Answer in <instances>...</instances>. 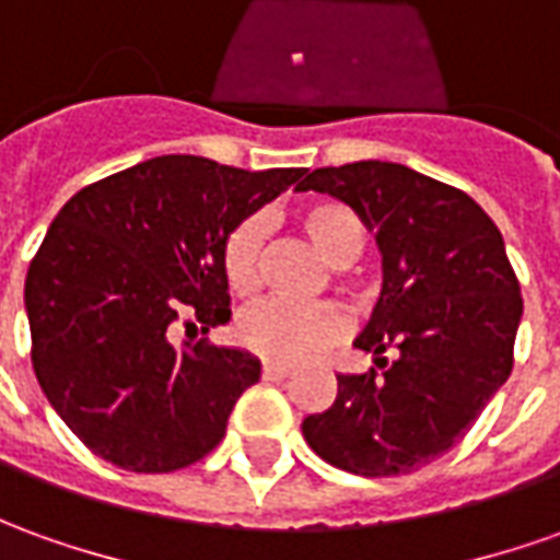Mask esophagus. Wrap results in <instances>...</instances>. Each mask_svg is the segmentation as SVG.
Masks as SVG:
<instances>
[{
	"mask_svg": "<svg viewBox=\"0 0 560 560\" xmlns=\"http://www.w3.org/2000/svg\"><path fill=\"white\" fill-rule=\"evenodd\" d=\"M260 373H264V378H267V382H281V378H288V375H291V366H284V363H264V370H260Z\"/></svg>",
	"mask_w": 560,
	"mask_h": 560,
	"instance_id": "obj_1",
	"label": "esophagus"
}]
</instances>
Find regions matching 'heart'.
<instances>
[{
    "mask_svg": "<svg viewBox=\"0 0 560 560\" xmlns=\"http://www.w3.org/2000/svg\"><path fill=\"white\" fill-rule=\"evenodd\" d=\"M296 224L330 267H351L366 245L361 214L336 199H315L300 206ZM264 245L267 221L260 214H248L230 226L221 242V272L230 291L248 296L260 288ZM346 327V315L336 306H291L269 300L242 312L236 320V339L242 348L267 361L296 363L318 354L320 348L334 346L336 339H342Z\"/></svg>",
    "mask_w": 560,
    "mask_h": 560,
    "instance_id": "b5f03b06",
    "label": "heart"
}]
</instances>
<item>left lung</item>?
<instances>
[{
    "instance_id": "left-lung-1",
    "label": "left lung",
    "mask_w": 560,
    "mask_h": 560,
    "mask_svg": "<svg viewBox=\"0 0 560 560\" xmlns=\"http://www.w3.org/2000/svg\"><path fill=\"white\" fill-rule=\"evenodd\" d=\"M300 190L342 199L375 230L385 284L354 346L378 354L336 375L330 409L303 421L312 452L354 476H402L445 455L512 373L522 288L498 224L464 190L361 160L308 172ZM397 350L398 361L382 359Z\"/></svg>"
}]
</instances>
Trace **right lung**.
Instances as JSON below:
<instances>
[{"label": "right lung", "mask_w": 560, "mask_h": 560, "mask_svg": "<svg viewBox=\"0 0 560 560\" xmlns=\"http://www.w3.org/2000/svg\"><path fill=\"white\" fill-rule=\"evenodd\" d=\"M303 170L166 154L81 187L26 272L33 370L93 455L130 472L197 464L260 378L240 348L172 346L230 320L221 242Z\"/></svg>", "instance_id": "obj_1"}]
</instances>
